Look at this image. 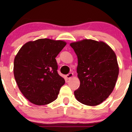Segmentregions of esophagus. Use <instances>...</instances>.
Instances as JSON below:
<instances>
[{
	"mask_svg": "<svg viewBox=\"0 0 132 132\" xmlns=\"http://www.w3.org/2000/svg\"><path fill=\"white\" fill-rule=\"evenodd\" d=\"M73 73H68V75H67V76H66L67 78V79L71 78V77H73Z\"/></svg>",
	"mask_w": 132,
	"mask_h": 132,
	"instance_id": "obj_1",
	"label": "esophagus"
}]
</instances>
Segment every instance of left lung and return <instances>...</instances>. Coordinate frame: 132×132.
<instances>
[{
	"mask_svg": "<svg viewBox=\"0 0 132 132\" xmlns=\"http://www.w3.org/2000/svg\"><path fill=\"white\" fill-rule=\"evenodd\" d=\"M70 46L77 56V73L80 86L74 92L77 101L88 106H97L113 91L119 74L117 56L102 41L83 39Z\"/></svg>",
	"mask_w": 132,
	"mask_h": 132,
	"instance_id": "obj_1",
	"label": "left lung"
}]
</instances>
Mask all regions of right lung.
I'll return each instance as SVG.
<instances>
[{
  "instance_id": "right-lung-1",
  "label": "right lung",
  "mask_w": 132,
  "mask_h": 132,
  "mask_svg": "<svg viewBox=\"0 0 132 132\" xmlns=\"http://www.w3.org/2000/svg\"><path fill=\"white\" fill-rule=\"evenodd\" d=\"M66 43L48 38L29 41L21 47L14 62V75L23 95L36 105L49 104L57 98L65 84L57 73L55 57Z\"/></svg>"
}]
</instances>
